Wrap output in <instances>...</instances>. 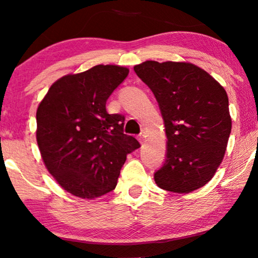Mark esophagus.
<instances>
[{
	"mask_svg": "<svg viewBox=\"0 0 258 258\" xmlns=\"http://www.w3.org/2000/svg\"><path fill=\"white\" fill-rule=\"evenodd\" d=\"M139 140H140V142H141V143H144V142H146V132H144V130H143V132L141 133L140 135H139Z\"/></svg>",
	"mask_w": 258,
	"mask_h": 258,
	"instance_id": "34e87169",
	"label": "esophagus"
}]
</instances>
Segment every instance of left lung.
<instances>
[{
	"label": "left lung",
	"mask_w": 258,
	"mask_h": 258,
	"mask_svg": "<svg viewBox=\"0 0 258 258\" xmlns=\"http://www.w3.org/2000/svg\"><path fill=\"white\" fill-rule=\"evenodd\" d=\"M160 107L167 155L154 174L161 189L188 194L206 185L223 160L231 133L224 88L186 62L146 61L134 67Z\"/></svg>",
	"instance_id": "left-lung-1"
}]
</instances>
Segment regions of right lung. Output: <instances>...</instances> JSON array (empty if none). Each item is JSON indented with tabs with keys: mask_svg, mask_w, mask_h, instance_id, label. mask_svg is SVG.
<instances>
[{
	"mask_svg": "<svg viewBox=\"0 0 258 258\" xmlns=\"http://www.w3.org/2000/svg\"><path fill=\"white\" fill-rule=\"evenodd\" d=\"M129 69L98 64L67 75L49 88L36 112L42 160L59 185L93 200L115 189L126 160L140 143L123 133L124 116L105 103Z\"/></svg>",
	"mask_w": 258,
	"mask_h": 258,
	"instance_id": "add662e5",
	"label": "right lung"
}]
</instances>
